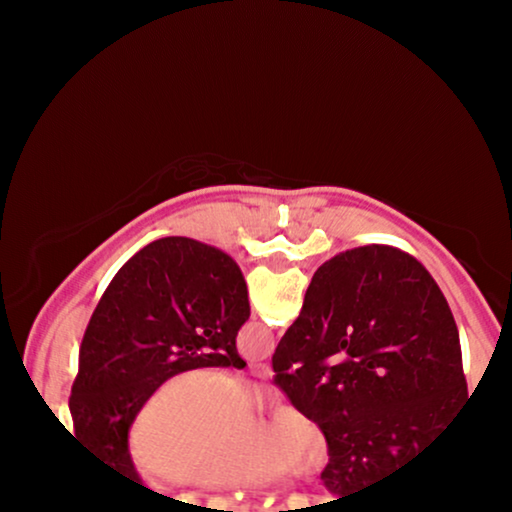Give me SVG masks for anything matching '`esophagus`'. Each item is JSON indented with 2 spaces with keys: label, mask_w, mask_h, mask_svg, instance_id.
<instances>
[{
  "label": "esophagus",
  "mask_w": 512,
  "mask_h": 512,
  "mask_svg": "<svg viewBox=\"0 0 512 512\" xmlns=\"http://www.w3.org/2000/svg\"><path fill=\"white\" fill-rule=\"evenodd\" d=\"M250 373L260 380L272 378V368H269V363H250Z\"/></svg>",
  "instance_id": "34e87169"
}]
</instances>
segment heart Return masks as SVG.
Returning a JSON list of instances; mask_svg holds the SVG:
<instances>
[{
	"label": "heart",
	"mask_w": 512,
	"mask_h": 512,
	"mask_svg": "<svg viewBox=\"0 0 512 512\" xmlns=\"http://www.w3.org/2000/svg\"><path fill=\"white\" fill-rule=\"evenodd\" d=\"M255 397L209 370H187L158 385L125 438L129 472L178 491L255 486L274 474L315 477L327 443L305 411L279 404L245 426Z\"/></svg>",
	"instance_id": "b5f03b06"
}]
</instances>
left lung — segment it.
Listing matches in <instances>:
<instances>
[{
	"instance_id": "8db88e82",
	"label": "left lung",
	"mask_w": 512,
	"mask_h": 512,
	"mask_svg": "<svg viewBox=\"0 0 512 512\" xmlns=\"http://www.w3.org/2000/svg\"><path fill=\"white\" fill-rule=\"evenodd\" d=\"M248 317V286L226 252L190 238L146 245L113 276L81 339L69 397L76 438L142 489L125 460L134 414L185 370L245 368L236 337Z\"/></svg>"
}]
</instances>
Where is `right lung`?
<instances>
[{"mask_svg": "<svg viewBox=\"0 0 512 512\" xmlns=\"http://www.w3.org/2000/svg\"><path fill=\"white\" fill-rule=\"evenodd\" d=\"M272 368L325 436L322 481L342 498L448 448L469 404L450 305L424 264L390 245L317 269Z\"/></svg>", "mask_w": 512, "mask_h": 512, "instance_id": "1", "label": "right lung"}]
</instances>
